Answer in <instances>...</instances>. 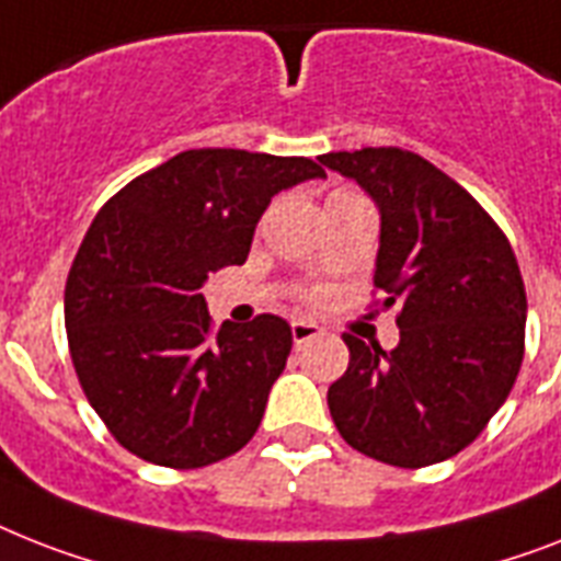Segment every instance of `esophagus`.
<instances>
[{
    "mask_svg": "<svg viewBox=\"0 0 561 561\" xmlns=\"http://www.w3.org/2000/svg\"><path fill=\"white\" fill-rule=\"evenodd\" d=\"M322 334V328L317 322H308V320H294L290 322V336H294V345H305L317 340Z\"/></svg>",
    "mask_w": 561,
    "mask_h": 561,
    "instance_id": "obj_1",
    "label": "esophagus"
}]
</instances>
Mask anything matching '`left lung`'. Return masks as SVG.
<instances>
[{
    "mask_svg": "<svg viewBox=\"0 0 561 561\" xmlns=\"http://www.w3.org/2000/svg\"><path fill=\"white\" fill-rule=\"evenodd\" d=\"M380 209L375 288L400 305V343L345 334L348 368L328 389L345 444L391 467L446 461L481 435L525 357L527 296L516 253L484 207L421 154L328 152Z\"/></svg>",
    "mask_w": 561,
    "mask_h": 561,
    "instance_id": "obj_1",
    "label": "left lung"
}]
</instances>
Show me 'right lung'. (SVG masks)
Segmentation results:
<instances>
[{
  "label": "right lung",
  "instance_id": "add662e5",
  "mask_svg": "<svg viewBox=\"0 0 561 561\" xmlns=\"http://www.w3.org/2000/svg\"><path fill=\"white\" fill-rule=\"evenodd\" d=\"M325 178L311 158L190 149L103 204L66 282V331L91 409L117 444L195 470L256 435L290 325L262 313L209 334L207 273L244 265L282 190Z\"/></svg>",
  "mask_w": 561,
  "mask_h": 561
}]
</instances>
